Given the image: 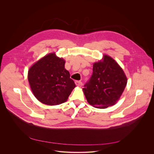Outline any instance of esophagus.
Here are the masks:
<instances>
[{"label":"esophagus","instance_id":"1","mask_svg":"<svg viewBox=\"0 0 154 154\" xmlns=\"http://www.w3.org/2000/svg\"><path fill=\"white\" fill-rule=\"evenodd\" d=\"M75 83L76 85V86H82V83L80 82V81H75Z\"/></svg>","mask_w":154,"mask_h":154}]
</instances>
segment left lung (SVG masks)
<instances>
[{"instance_id": "left-lung-1", "label": "left lung", "mask_w": 154, "mask_h": 154, "mask_svg": "<svg viewBox=\"0 0 154 154\" xmlns=\"http://www.w3.org/2000/svg\"><path fill=\"white\" fill-rule=\"evenodd\" d=\"M93 74L85 85L83 91L90 105L97 108L114 105L119 100L127 83V78L119 64L110 56L93 63Z\"/></svg>"}]
</instances>
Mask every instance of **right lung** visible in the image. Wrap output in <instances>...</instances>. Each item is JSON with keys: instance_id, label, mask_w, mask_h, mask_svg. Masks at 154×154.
I'll list each match as a JSON object with an SVG mask.
<instances>
[{"instance_id": "obj_1", "label": "right lung", "mask_w": 154, "mask_h": 154, "mask_svg": "<svg viewBox=\"0 0 154 154\" xmlns=\"http://www.w3.org/2000/svg\"><path fill=\"white\" fill-rule=\"evenodd\" d=\"M65 60L49 53L29 68L28 80L35 97L41 103L57 105L65 102L75 87L65 69Z\"/></svg>"}]
</instances>
